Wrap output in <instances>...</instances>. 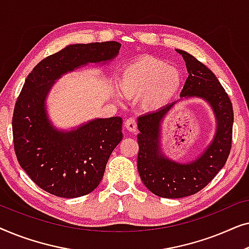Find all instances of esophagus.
Segmentation results:
<instances>
[{
  "instance_id": "esophagus-1",
  "label": "esophagus",
  "mask_w": 249,
  "mask_h": 249,
  "mask_svg": "<svg viewBox=\"0 0 249 249\" xmlns=\"http://www.w3.org/2000/svg\"><path fill=\"white\" fill-rule=\"evenodd\" d=\"M124 127L127 130H129L130 132H135L137 131V122H136L135 118H129L125 120L124 122Z\"/></svg>"
}]
</instances>
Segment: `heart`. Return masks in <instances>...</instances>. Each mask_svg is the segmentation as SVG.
Returning a JSON list of instances; mask_svg holds the SVG:
<instances>
[{"label": "heart", "mask_w": 249, "mask_h": 249, "mask_svg": "<svg viewBox=\"0 0 249 249\" xmlns=\"http://www.w3.org/2000/svg\"><path fill=\"white\" fill-rule=\"evenodd\" d=\"M178 68L152 55L138 57L125 64L118 78L124 96L138 100L144 110L155 111L170 103L182 86Z\"/></svg>", "instance_id": "1"}]
</instances>
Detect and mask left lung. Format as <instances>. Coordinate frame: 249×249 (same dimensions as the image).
Wrapping results in <instances>:
<instances>
[{"label":"left lung","instance_id":"left-lung-1","mask_svg":"<svg viewBox=\"0 0 249 249\" xmlns=\"http://www.w3.org/2000/svg\"><path fill=\"white\" fill-rule=\"evenodd\" d=\"M186 62L188 78L180 100L159 111L138 118L139 152L137 168L149 192L164 198H181L202 190L226 164L232 141L233 110L224 88L212 71L192 54L177 50ZM197 97L205 100L216 117L217 129L213 142L195 160L180 163L161 151L160 130L166 115L178 101Z\"/></svg>","mask_w":249,"mask_h":249}]
</instances>
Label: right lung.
I'll use <instances>...</instances> for the list:
<instances>
[{
  "label": "right lung",
  "instance_id": "right-lung-1",
  "mask_svg": "<svg viewBox=\"0 0 249 249\" xmlns=\"http://www.w3.org/2000/svg\"><path fill=\"white\" fill-rule=\"evenodd\" d=\"M121 44H72L34 68L16 102L12 118L17 159L29 178L52 195L74 198L100 185L111 153L122 139V119H93L71 130L53 125L46 98L55 80L87 66L107 63Z\"/></svg>",
  "mask_w": 249,
  "mask_h": 249
}]
</instances>
